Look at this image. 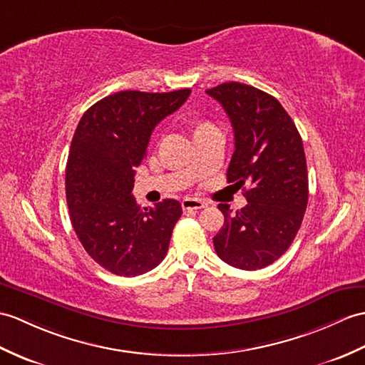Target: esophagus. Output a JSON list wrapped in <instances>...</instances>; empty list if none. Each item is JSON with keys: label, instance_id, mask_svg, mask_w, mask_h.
<instances>
[{"label": "esophagus", "instance_id": "34e87169", "mask_svg": "<svg viewBox=\"0 0 365 365\" xmlns=\"http://www.w3.org/2000/svg\"><path fill=\"white\" fill-rule=\"evenodd\" d=\"M207 202H203L202 199H196V197H186L182 200V208L183 210H200L205 208Z\"/></svg>", "mask_w": 365, "mask_h": 365}]
</instances>
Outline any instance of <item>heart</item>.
<instances>
[{
    "instance_id": "b5f03b06",
    "label": "heart",
    "mask_w": 365,
    "mask_h": 365,
    "mask_svg": "<svg viewBox=\"0 0 365 365\" xmlns=\"http://www.w3.org/2000/svg\"><path fill=\"white\" fill-rule=\"evenodd\" d=\"M207 125H211V124H210V123H200V124L197 125V129H202V127H207ZM197 129H196V130H197Z\"/></svg>"
}]
</instances>
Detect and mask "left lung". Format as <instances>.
I'll return each mask as SVG.
<instances>
[{
    "label": "left lung",
    "instance_id": "obj_1",
    "mask_svg": "<svg viewBox=\"0 0 365 365\" xmlns=\"http://www.w3.org/2000/svg\"><path fill=\"white\" fill-rule=\"evenodd\" d=\"M225 110L235 133L228 183L250 188L247 205L232 213L219 203L224 225L213 238L217 257L242 270L272 264L289 249L308 203L302 137L283 106L252 86L225 82L207 90Z\"/></svg>",
    "mask_w": 365,
    "mask_h": 365
}]
</instances>
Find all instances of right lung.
Masks as SVG:
<instances>
[{
    "label": "right lung",
    "mask_w": 365,
    "mask_h": 365,
    "mask_svg": "<svg viewBox=\"0 0 365 365\" xmlns=\"http://www.w3.org/2000/svg\"><path fill=\"white\" fill-rule=\"evenodd\" d=\"M190 93L118 91L93 104L74 132L65 182L70 219L88 255L115 275L146 274L166 257L182 205L165 199L141 208L133 177L152 130Z\"/></svg>",
    "instance_id": "obj_1"
}]
</instances>
